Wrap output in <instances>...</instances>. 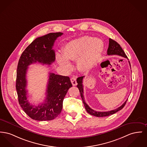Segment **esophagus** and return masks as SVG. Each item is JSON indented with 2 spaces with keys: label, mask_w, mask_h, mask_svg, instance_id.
Returning a JSON list of instances; mask_svg holds the SVG:
<instances>
[{
  "label": "esophagus",
  "mask_w": 147,
  "mask_h": 147,
  "mask_svg": "<svg viewBox=\"0 0 147 147\" xmlns=\"http://www.w3.org/2000/svg\"><path fill=\"white\" fill-rule=\"evenodd\" d=\"M70 80H71V83H72V84H73V86H77V78H76V77H72V78H71Z\"/></svg>",
  "instance_id": "esophagus-1"
}]
</instances>
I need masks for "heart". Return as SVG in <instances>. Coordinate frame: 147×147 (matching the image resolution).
Listing matches in <instances>:
<instances>
[{"label": "heart", "instance_id": "obj_1", "mask_svg": "<svg viewBox=\"0 0 147 147\" xmlns=\"http://www.w3.org/2000/svg\"><path fill=\"white\" fill-rule=\"evenodd\" d=\"M104 49L103 40L85 35L70 41L63 48V55L57 54V61L62 68L71 69L70 61H77L78 68L86 72L93 68L99 61Z\"/></svg>", "mask_w": 147, "mask_h": 147}]
</instances>
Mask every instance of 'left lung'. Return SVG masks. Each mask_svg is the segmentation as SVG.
<instances>
[{
	"label": "left lung",
	"mask_w": 147,
	"mask_h": 147,
	"mask_svg": "<svg viewBox=\"0 0 147 147\" xmlns=\"http://www.w3.org/2000/svg\"><path fill=\"white\" fill-rule=\"evenodd\" d=\"M107 55H120L121 57H123L124 58H127V55H125V53L123 51V50L121 48V45L118 43L117 42H115V40H113L111 38H109V47H108V50H107ZM129 65H130L129 61ZM84 77V76H83V77H80L77 78V82L78 85L77 86L78 87V89L79 90L80 96H81V98L82 99L83 103L84 104V105L85 107L86 112L88 113L89 114H90V115L95 116V117H107V116H109L110 115L113 114L118 112L119 111H121V109H123V107L125 106L128 99L119 108H117L114 110L108 111V112H96V111H95L94 110L92 109V108H90L88 106V105L86 103L85 100H84V95H83L84 92H83V80Z\"/></svg>",
	"instance_id": "8db88e82"
}]
</instances>
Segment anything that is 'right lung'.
I'll return each mask as SVG.
<instances>
[{"label":"right lung","instance_id":"obj_1","mask_svg":"<svg viewBox=\"0 0 147 147\" xmlns=\"http://www.w3.org/2000/svg\"><path fill=\"white\" fill-rule=\"evenodd\" d=\"M63 33H51L36 38L22 53L18 64L16 89L19 103L32 119L39 121H51L61 113L63 102L68 89L72 86L70 78L51 73L47 88V96L38 106L32 105L27 99L26 71L28 66L39 63L51 65L55 59L52 49L55 40Z\"/></svg>","mask_w":147,"mask_h":147}]
</instances>
